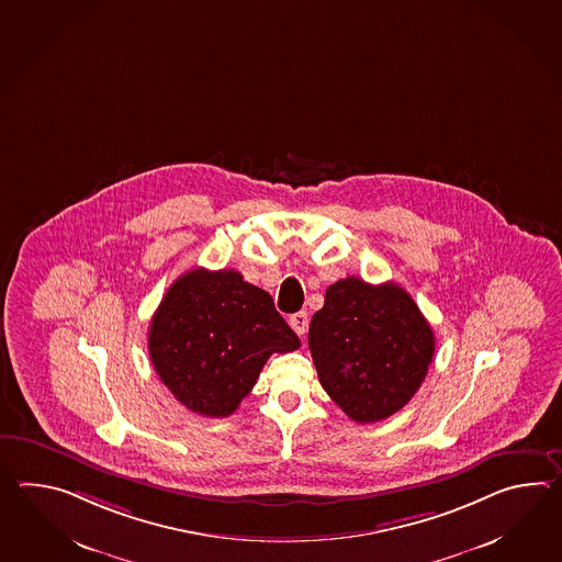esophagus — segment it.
I'll return each instance as SVG.
<instances>
[{"label": "esophagus", "mask_w": 562, "mask_h": 562, "mask_svg": "<svg viewBox=\"0 0 562 562\" xmlns=\"http://www.w3.org/2000/svg\"><path fill=\"white\" fill-rule=\"evenodd\" d=\"M290 326H292V330L302 337V335H306V330H308V314L306 312H296V314H292L290 316Z\"/></svg>", "instance_id": "obj_1"}]
</instances>
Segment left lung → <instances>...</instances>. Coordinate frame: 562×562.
I'll list each match as a JSON object with an SVG mask.
<instances>
[{
  "label": "left lung",
  "mask_w": 562,
  "mask_h": 562,
  "mask_svg": "<svg viewBox=\"0 0 562 562\" xmlns=\"http://www.w3.org/2000/svg\"><path fill=\"white\" fill-rule=\"evenodd\" d=\"M308 347L321 385L357 424L403 409L424 383L436 337L403 288L345 278L312 316Z\"/></svg>",
  "instance_id": "8db88e82"
}]
</instances>
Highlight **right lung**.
I'll use <instances>...</instances> for the list:
<instances>
[{
  "instance_id": "right-lung-1",
  "label": "right lung",
  "mask_w": 562,
  "mask_h": 562,
  "mask_svg": "<svg viewBox=\"0 0 562 562\" xmlns=\"http://www.w3.org/2000/svg\"><path fill=\"white\" fill-rule=\"evenodd\" d=\"M299 347L272 296L236 270L179 276L149 326L155 371L175 400L205 417L236 412L270 355Z\"/></svg>"
}]
</instances>
